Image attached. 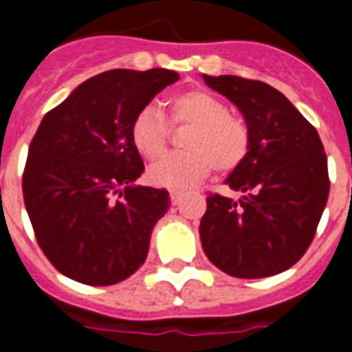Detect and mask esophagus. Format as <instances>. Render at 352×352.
Segmentation results:
<instances>
[{"instance_id":"esophagus-1","label":"esophagus","mask_w":352,"mask_h":352,"mask_svg":"<svg viewBox=\"0 0 352 352\" xmlns=\"http://www.w3.org/2000/svg\"><path fill=\"white\" fill-rule=\"evenodd\" d=\"M168 195H170V201H173V204H178L179 199L184 197V191H182V189H170Z\"/></svg>"}]
</instances>
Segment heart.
<instances>
[{
    "label": "heart",
    "instance_id": "b5f03b06",
    "mask_svg": "<svg viewBox=\"0 0 352 352\" xmlns=\"http://www.w3.org/2000/svg\"><path fill=\"white\" fill-rule=\"evenodd\" d=\"M173 125H193L187 133V151H173L148 168L153 186L182 189L217 173H232L251 150L250 127L229 114L225 102L204 89L182 91L166 101ZM170 127L155 107H142L131 122V142L146 159H155L166 148Z\"/></svg>",
    "mask_w": 352,
    "mask_h": 352
}]
</instances>
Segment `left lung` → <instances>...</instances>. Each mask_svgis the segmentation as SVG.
<instances>
[{
  "label": "left lung",
  "instance_id": "8db88e82",
  "mask_svg": "<svg viewBox=\"0 0 352 352\" xmlns=\"http://www.w3.org/2000/svg\"><path fill=\"white\" fill-rule=\"evenodd\" d=\"M204 82L242 112L251 150L225 179L242 197L208 195L202 250L232 278L276 276L306 253L327 206L330 178L319 133L264 82L230 74H204Z\"/></svg>",
  "mask_w": 352,
  "mask_h": 352
}]
</instances>
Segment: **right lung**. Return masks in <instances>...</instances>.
Returning <instances> with one entry per match:
<instances>
[{"mask_svg":"<svg viewBox=\"0 0 352 352\" xmlns=\"http://www.w3.org/2000/svg\"><path fill=\"white\" fill-rule=\"evenodd\" d=\"M178 78L168 69H112L43 118L22 193L37 243L63 276L104 287L144 264L151 230L170 199L166 189L131 186L144 173L131 122Z\"/></svg>","mask_w":352,"mask_h":352,"instance_id":"right-lung-1","label":"right lung"}]
</instances>
